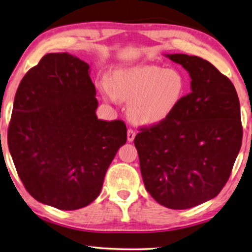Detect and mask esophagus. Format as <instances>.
<instances>
[{"instance_id":"obj_1","label":"esophagus","mask_w":252,"mask_h":252,"mask_svg":"<svg viewBox=\"0 0 252 252\" xmlns=\"http://www.w3.org/2000/svg\"><path fill=\"white\" fill-rule=\"evenodd\" d=\"M134 138H135V132L132 130V129L127 130V141L132 142V141L134 140Z\"/></svg>"}]
</instances>
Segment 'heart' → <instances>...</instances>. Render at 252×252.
Wrapping results in <instances>:
<instances>
[{
    "label": "heart",
    "instance_id": "obj_1",
    "mask_svg": "<svg viewBox=\"0 0 252 252\" xmlns=\"http://www.w3.org/2000/svg\"><path fill=\"white\" fill-rule=\"evenodd\" d=\"M109 99L129 102L127 113L142 126H155L176 111L187 91L186 77L181 70L158 65L120 68L113 72L110 87L101 85Z\"/></svg>",
    "mask_w": 252,
    "mask_h": 252
}]
</instances>
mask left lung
I'll list each match as a JSON object with an SVG mask.
<instances>
[{
	"label": "left lung",
	"instance_id": "1",
	"mask_svg": "<svg viewBox=\"0 0 252 252\" xmlns=\"http://www.w3.org/2000/svg\"><path fill=\"white\" fill-rule=\"evenodd\" d=\"M165 56L189 72L191 91L167 120L141 129L134 145L150 195L187 209L216 197L229 178L241 148L240 103L232 82L209 62Z\"/></svg>",
	"mask_w": 252,
	"mask_h": 252
}]
</instances>
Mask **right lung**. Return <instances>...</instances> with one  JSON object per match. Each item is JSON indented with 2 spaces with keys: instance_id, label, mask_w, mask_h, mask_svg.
<instances>
[{
  "instance_id": "add662e5",
  "label": "right lung",
  "mask_w": 252,
  "mask_h": 252,
  "mask_svg": "<svg viewBox=\"0 0 252 252\" xmlns=\"http://www.w3.org/2000/svg\"><path fill=\"white\" fill-rule=\"evenodd\" d=\"M89 65L68 53L47 54L18 86L8 150L26 190L62 210L98 197L108 167L126 142L121 120H99Z\"/></svg>"
}]
</instances>
